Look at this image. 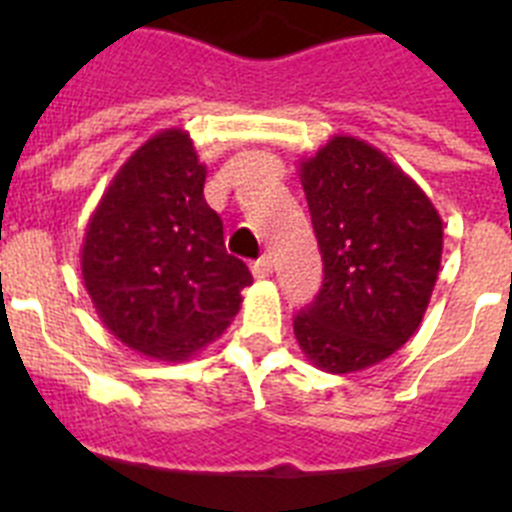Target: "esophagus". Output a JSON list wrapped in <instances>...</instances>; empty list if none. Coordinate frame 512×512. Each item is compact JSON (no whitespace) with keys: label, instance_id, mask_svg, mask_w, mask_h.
<instances>
[{"label":"esophagus","instance_id":"34e87169","mask_svg":"<svg viewBox=\"0 0 512 512\" xmlns=\"http://www.w3.org/2000/svg\"><path fill=\"white\" fill-rule=\"evenodd\" d=\"M251 271H253V277H256V279H269L271 271H274V264H271V256H261L259 261H253Z\"/></svg>","mask_w":512,"mask_h":512}]
</instances>
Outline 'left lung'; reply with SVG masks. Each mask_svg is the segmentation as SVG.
<instances>
[{
    "label": "left lung",
    "instance_id": "left-lung-1",
    "mask_svg": "<svg viewBox=\"0 0 512 512\" xmlns=\"http://www.w3.org/2000/svg\"><path fill=\"white\" fill-rule=\"evenodd\" d=\"M300 182L323 287L297 312L295 338L323 372H361L418 330L441 269V215L392 158L354 135L302 158Z\"/></svg>",
    "mask_w": 512,
    "mask_h": 512
}]
</instances>
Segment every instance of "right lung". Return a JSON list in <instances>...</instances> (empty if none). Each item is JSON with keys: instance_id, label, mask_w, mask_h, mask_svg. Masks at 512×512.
Returning <instances> with one entry per match:
<instances>
[{"instance_id": "right-lung-1", "label": "right lung", "mask_w": 512, "mask_h": 512, "mask_svg": "<svg viewBox=\"0 0 512 512\" xmlns=\"http://www.w3.org/2000/svg\"><path fill=\"white\" fill-rule=\"evenodd\" d=\"M205 179L187 130H161L112 176L87 223L81 277L94 310L148 359H192L223 336L253 282L225 251Z\"/></svg>"}]
</instances>
